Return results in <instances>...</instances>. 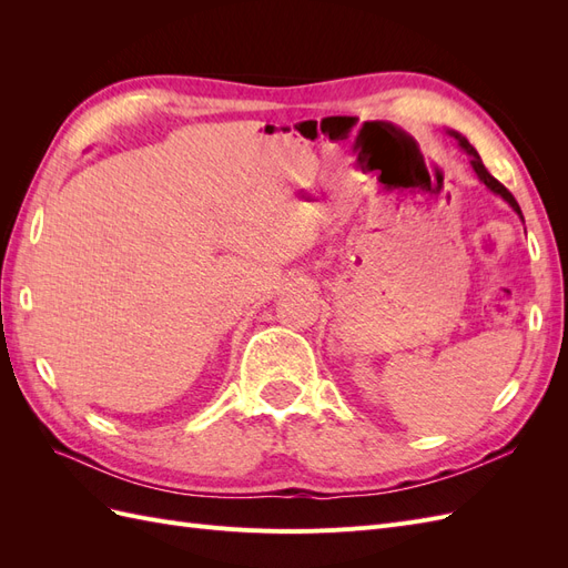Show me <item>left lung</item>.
Here are the masks:
<instances>
[{"label":"left lung","mask_w":568,"mask_h":568,"mask_svg":"<svg viewBox=\"0 0 568 568\" xmlns=\"http://www.w3.org/2000/svg\"><path fill=\"white\" fill-rule=\"evenodd\" d=\"M445 132H448L450 136H453V140H457V144H459V149L464 151V153H467V156H469V163H471V168H474V173H476V178L480 180V182H484L488 189H490V192L493 194H497V196H500L503 201H507L509 203V209L514 211V213H517L521 220H524V215H521V209H519V203H517V199H514L511 196V192H507V186H503L500 182H497L490 173H488V170H486V165H484V161H480V156H478V151L467 142V136H462L459 132H455V130H445Z\"/></svg>","instance_id":"left-lung-1"}]
</instances>
